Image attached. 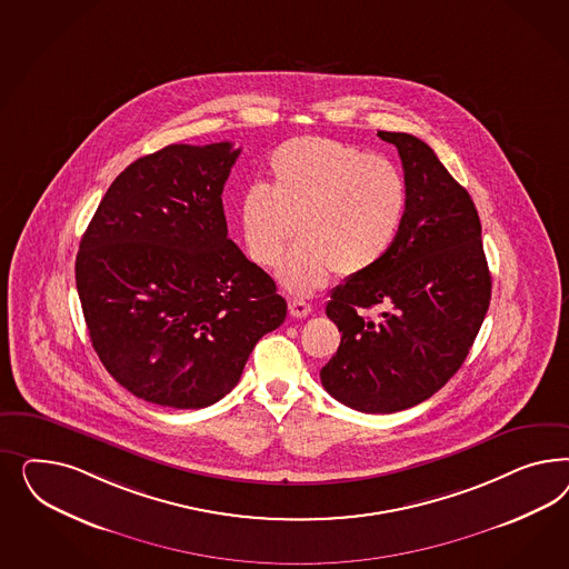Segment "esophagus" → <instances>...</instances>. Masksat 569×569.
Wrapping results in <instances>:
<instances>
[{
  "label": "esophagus",
  "instance_id": "esophagus-1",
  "mask_svg": "<svg viewBox=\"0 0 569 569\" xmlns=\"http://www.w3.org/2000/svg\"><path fill=\"white\" fill-rule=\"evenodd\" d=\"M288 309H290V315L296 317V319H305V317H309L310 312H312V307H310L309 302H305V300H298V298L290 300Z\"/></svg>",
  "mask_w": 569,
  "mask_h": 569
}]
</instances>
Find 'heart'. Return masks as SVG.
<instances>
[{"label":"heart","mask_w":569,"mask_h":569,"mask_svg":"<svg viewBox=\"0 0 569 569\" xmlns=\"http://www.w3.org/2000/svg\"><path fill=\"white\" fill-rule=\"evenodd\" d=\"M271 186L252 183L238 202L250 257L273 267L296 233L279 277L310 293L336 276H362L388 257L407 214V181L397 164L338 139L305 136L269 156Z\"/></svg>","instance_id":"obj_1"}]
</instances>
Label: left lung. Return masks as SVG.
Here are the masks:
<instances>
[{"label": "left lung", "instance_id": "left-lung-1", "mask_svg": "<svg viewBox=\"0 0 569 569\" xmlns=\"http://www.w3.org/2000/svg\"><path fill=\"white\" fill-rule=\"evenodd\" d=\"M378 136L402 160L407 214L388 257L331 292L326 312L342 340L321 383L350 409L397 413L428 400L459 371L482 328L492 279L466 188L426 141ZM373 308L382 312L367 318Z\"/></svg>", "mask_w": 569, "mask_h": 569}]
</instances>
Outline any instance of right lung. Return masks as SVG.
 <instances>
[{
  "label": "right lung",
  "mask_w": 569,
  "mask_h": 569,
  "mask_svg": "<svg viewBox=\"0 0 569 569\" xmlns=\"http://www.w3.org/2000/svg\"><path fill=\"white\" fill-rule=\"evenodd\" d=\"M240 148L172 143L112 181L74 262L91 345L131 395L202 409L231 392L286 319L276 281L227 238L223 193Z\"/></svg>",
  "instance_id": "1"
}]
</instances>
